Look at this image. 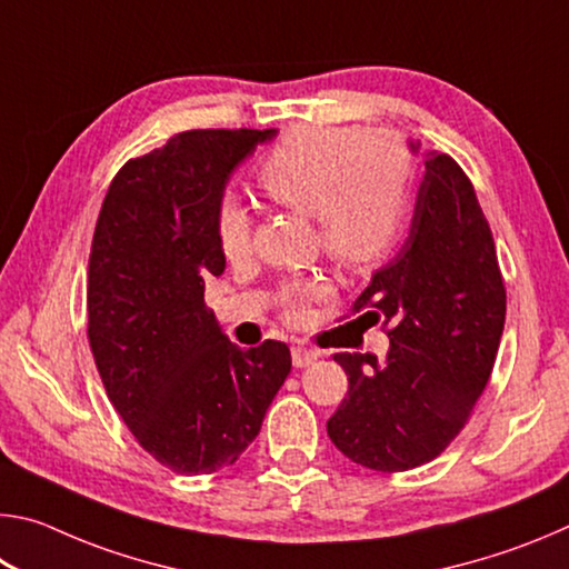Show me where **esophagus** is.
Returning <instances> with one entry per match:
<instances>
[{
    "instance_id": "esophagus-1",
    "label": "esophagus",
    "mask_w": 569,
    "mask_h": 569,
    "mask_svg": "<svg viewBox=\"0 0 569 569\" xmlns=\"http://www.w3.org/2000/svg\"><path fill=\"white\" fill-rule=\"evenodd\" d=\"M291 356H293V366H298V369L319 359V353H316L313 349H306V346H293Z\"/></svg>"
}]
</instances>
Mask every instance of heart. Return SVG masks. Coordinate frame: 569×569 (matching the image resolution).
<instances>
[{"instance_id":"b5f03b06","label":"heart","mask_w":569,"mask_h":569,"mask_svg":"<svg viewBox=\"0 0 569 569\" xmlns=\"http://www.w3.org/2000/svg\"><path fill=\"white\" fill-rule=\"evenodd\" d=\"M411 156L397 138L351 128H296L258 168V188L276 206L313 216L316 243L346 271H369L397 243L409 213ZM218 246L228 261L250 250V216L226 198L216 216ZM321 293L316 283L281 291L288 319Z\"/></svg>"}]
</instances>
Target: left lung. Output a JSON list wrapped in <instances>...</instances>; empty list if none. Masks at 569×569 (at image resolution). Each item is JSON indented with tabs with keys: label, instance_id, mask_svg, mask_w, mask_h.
<instances>
[{
	"label": "left lung",
	"instance_id": "left-lung-1",
	"mask_svg": "<svg viewBox=\"0 0 569 569\" xmlns=\"http://www.w3.org/2000/svg\"><path fill=\"white\" fill-rule=\"evenodd\" d=\"M423 166L409 238L353 303L366 329L383 323L387 359L333 353L349 393L326 429L336 449L377 471L421 467L451 445L505 329L507 291L475 186L447 152H427Z\"/></svg>",
	"mask_w": 569,
	"mask_h": 569
}]
</instances>
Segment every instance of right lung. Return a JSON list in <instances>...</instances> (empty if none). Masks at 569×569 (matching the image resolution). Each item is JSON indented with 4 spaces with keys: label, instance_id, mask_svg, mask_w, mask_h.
<instances>
[{
    "label": "right lung",
    "instance_id": "obj_1",
    "mask_svg": "<svg viewBox=\"0 0 569 569\" xmlns=\"http://www.w3.org/2000/svg\"><path fill=\"white\" fill-rule=\"evenodd\" d=\"M276 130H188L112 178L94 226L88 339L114 411L178 475L230 467L291 373L283 341L243 351L206 306L216 216L240 162Z\"/></svg>",
    "mask_w": 569,
    "mask_h": 569
}]
</instances>
